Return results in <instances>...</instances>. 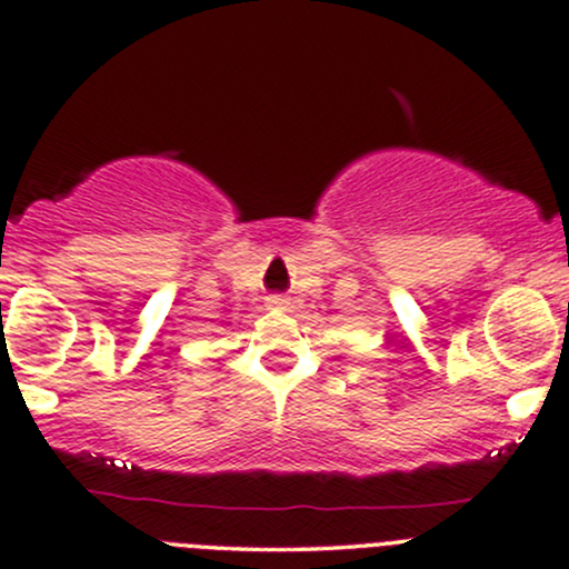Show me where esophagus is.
<instances>
[{"mask_svg":"<svg viewBox=\"0 0 569 569\" xmlns=\"http://www.w3.org/2000/svg\"><path fill=\"white\" fill-rule=\"evenodd\" d=\"M267 305H270L272 310H286L289 308V299L280 297V295H272V297H267Z\"/></svg>","mask_w":569,"mask_h":569,"instance_id":"1","label":"esophagus"}]
</instances>
